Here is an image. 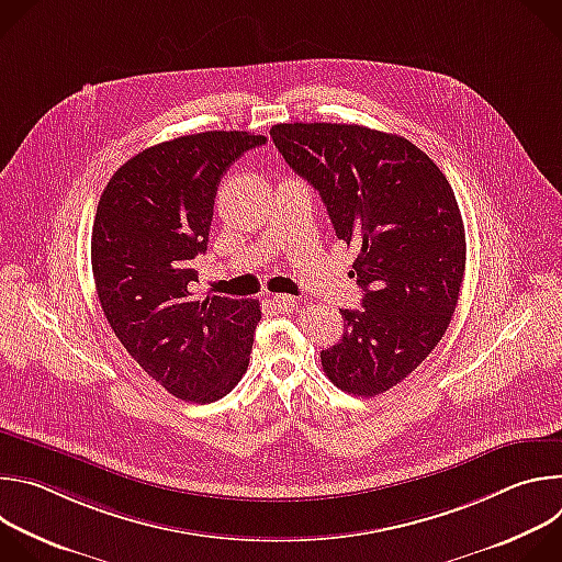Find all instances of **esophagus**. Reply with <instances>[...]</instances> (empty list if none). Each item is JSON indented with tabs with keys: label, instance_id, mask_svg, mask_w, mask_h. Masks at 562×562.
<instances>
[{
	"label": "esophagus",
	"instance_id": "34e87169",
	"mask_svg": "<svg viewBox=\"0 0 562 562\" xmlns=\"http://www.w3.org/2000/svg\"><path fill=\"white\" fill-rule=\"evenodd\" d=\"M271 304L276 311L280 313H291L295 306H297V300L293 295H273L271 297Z\"/></svg>",
	"mask_w": 562,
	"mask_h": 562
}]
</instances>
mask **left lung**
Returning <instances> with one entry per match:
<instances>
[{
	"mask_svg": "<svg viewBox=\"0 0 562 562\" xmlns=\"http://www.w3.org/2000/svg\"><path fill=\"white\" fill-rule=\"evenodd\" d=\"M276 148L323 198L338 239L358 245L362 308H342V340L319 353L347 393L403 382L442 340L458 304L467 243L445 173L409 139L358 124H276Z\"/></svg>",
	"mask_w": 562,
	"mask_h": 562,
	"instance_id": "8db88e82",
	"label": "left lung"
}]
</instances>
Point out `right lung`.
<instances>
[{"label":"right lung","instance_id":"right-lung-1","mask_svg":"<svg viewBox=\"0 0 562 562\" xmlns=\"http://www.w3.org/2000/svg\"><path fill=\"white\" fill-rule=\"evenodd\" d=\"M265 135L206 131L144 148L109 180L93 222L98 297L117 340L169 393L226 395L249 367L258 300L193 297L220 178Z\"/></svg>","mask_w":562,"mask_h":562}]
</instances>
